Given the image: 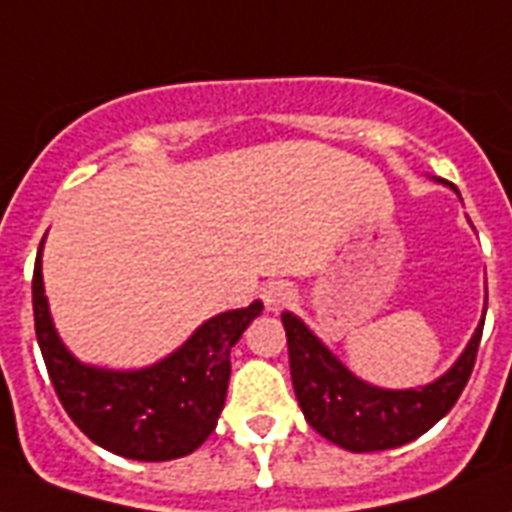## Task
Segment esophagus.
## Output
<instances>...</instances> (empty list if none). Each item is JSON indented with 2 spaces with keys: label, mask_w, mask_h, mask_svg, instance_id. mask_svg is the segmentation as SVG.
I'll list each match as a JSON object with an SVG mask.
<instances>
[{
  "label": "esophagus",
  "mask_w": 512,
  "mask_h": 512,
  "mask_svg": "<svg viewBox=\"0 0 512 512\" xmlns=\"http://www.w3.org/2000/svg\"><path fill=\"white\" fill-rule=\"evenodd\" d=\"M293 299H296V293H293V288L288 283H269L267 288L261 291V301H264V307H267L269 312L285 310Z\"/></svg>",
  "instance_id": "34e87169"
}]
</instances>
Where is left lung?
<instances>
[{
    "label": "left lung",
    "mask_w": 512,
    "mask_h": 512,
    "mask_svg": "<svg viewBox=\"0 0 512 512\" xmlns=\"http://www.w3.org/2000/svg\"><path fill=\"white\" fill-rule=\"evenodd\" d=\"M457 192V186L443 181ZM459 194V192H457ZM462 200V197H459ZM486 315V307H483ZM293 392L304 419L326 441L347 451H384L411 443L441 422L465 390L481 342L483 318L454 366L435 382L387 390L360 379L293 312H283Z\"/></svg>",
    "instance_id": "8db88e82"
}]
</instances>
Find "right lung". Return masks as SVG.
<instances>
[{
	"label": "right lung",
	"instance_id": "right-lung-1",
	"mask_svg": "<svg viewBox=\"0 0 512 512\" xmlns=\"http://www.w3.org/2000/svg\"><path fill=\"white\" fill-rule=\"evenodd\" d=\"M42 248L34 261V328L47 374L74 425L101 449L168 462L200 449L216 430L227 400L229 352L264 304L259 299L205 320L181 347L144 368L114 371L82 363L55 331L42 280Z\"/></svg>",
	"mask_w": 512,
	"mask_h": 512
}]
</instances>
